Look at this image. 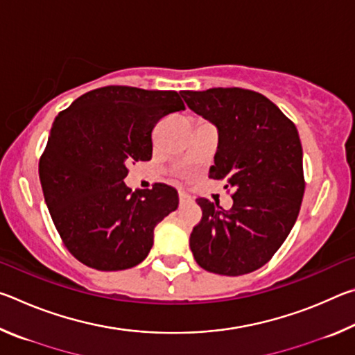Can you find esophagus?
I'll return each instance as SVG.
<instances>
[{
  "label": "esophagus",
  "instance_id": "34e87169",
  "mask_svg": "<svg viewBox=\"0 0 355 355\" xmlns=\"http://www.w3.org/2000/svg\"><path fill=\"white\" fill-rule=\"evenodd\" d=\"M178 197H180V202L184 203V202H189L191 200V196L186 194L184 191H178Z\"/></svg>",
  "mask_w": 355,
  "mask_h": 355
}]
</instances>
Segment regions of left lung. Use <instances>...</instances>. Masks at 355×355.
<instances>
[{"mask_svg": "<svg viewBox=\"0 0 355 355\" xmlns=\"http://www.w3.org/2000/svg\"><path fill=\"white\" fill-rule=\"evenodd\" d=\"M189 110L218 128L209 178L233 188V207L199 197L202 220L189 248L197 264L220 275L257 271L290 235L302 203V146L294 123L264 95L239 87L183 91Z\"/></svg>", "mask_w": 355, "mask_h": 355, "instance_id": "obj_1", "label": "left lung"}]
</instances>
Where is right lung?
I'll use <instances>...</instances> for the list:
<instances>
[{
  "label": "right lung",
  "mask_w": 355,
  "mask_h": 355,
  "mask_svg": "<svg viewBox=\"0 0 355 355\" xmlns=\"http://www.w3.org/2000/svg\"><path fill=\"white\" fill-rule=\"evenodd\" d=\"M184 105L175 91L106 86L58 114L40 156L45 203L65 248L98 271L146 260L158 222L178 207L169 184L131 191L128 164L152 158V131Z\"/></svg>",
  "instance_id": "add662e5"
}]
</instances>
